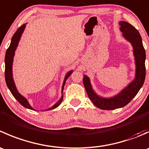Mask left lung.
I'll use <instances>...</instances> for the list:
<instances>
[{
	"label": "left lung",
	"mask_w": 149,
	"mask_h": 149,
	"mask_svg": "<svg viewBox=\"0 0 149 149\" xmlns=\"http://www.w3.org/2000/svg\"><path fill=\"white\" fill-rule=\"evenodd\" d=\"M119 25L123 37L133 47L136 65L134 79L116 95L112 97H103L95 92L90 79L86 75H84L83 78L84 86L88 98L97 107L104 110L118 109L127 105L138 94L143 85L146 78V52L139 31L130 24L123 21L119 22Z\"/></svg>",
	"instance_id": "8db88e82"
}]
</instances>
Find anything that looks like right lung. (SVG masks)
Segmentation results:
<instances>
[{"label": "right lung", "instance_id": "right-lung-1", "mask_svg": "<svg viewBox=\"0 0 149 149\" xmlns=\"http://www.w3.org/2000/svg\"><path fill=\"white\" fill-rule=\"evenodd\" d=\"M26 24H24L22 26H21L20 27L17 29V31L15 32V34H13V36L11 38V41H10V44L9 47L7 49L6 52V56H5V79L6 82V85L8 86V88H9L10 91L11 92V94H13V97H15L16 100L19 102L24 107L27 108V109H31V110H35L30 105V104L29 103L28 100H26V97H24V96H22L20 93L19 92V91L17 90V88L16 86V84H15L14 80H13V57L15 55V51H16V48H17L18 45H19V42L21 40V37H22V34H23L25 28H26ZM73 70H71L70 71L68 72L65 74V78H64L63 83L62 85V89H61V99L57 102L54 105H52L51 107L48 108L47 109H44V111H48L51 110V109H55L56 107H58L61 102L63 101V91L64 89V86H65L66 80L68 79V78L71 75V73H73ZM43 111V110H42Z\"/></svg>", "mask_w": 149, "mask_h": 149}]
</instances>
